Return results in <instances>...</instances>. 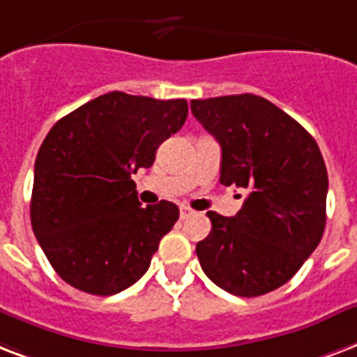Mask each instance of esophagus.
<instances>
[{"instance_id": "obj_1", "label": "esophagus", "mask_w": 357, "mask_h": 357, "mask_svg": "<svg viewBox=\"0 0 357 357\" xmlns=\"http://www.w3.org/2000/svg\"><path fill=\"white\" fill-rule=\"evenodd\" d=\"M192 214H193L192 208H188V206H181V218H182V220H186V218L192 216Z\"/></svg>"}]
</instances>
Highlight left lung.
<instances>
[{
    "label": "left lung",
    "instance_id": "left-lung-1",
    "mask_svg": "<svg viewBox=\"0 0 357 357\" xmlns=\"http://www.w3.org/2000/svg\"><path fill=\"white\" fill-rule=\"evenodd\" d=\"M192 113L222 147L223 186L248 188L236 216L206 212L197 242L203 272L234 296L284 284L317 250L326 227L328 171L313 135L257 95L192 100Z\"/></svg>",
    "mask_w": 357,
    "mask_h": 357
}]
</instances>
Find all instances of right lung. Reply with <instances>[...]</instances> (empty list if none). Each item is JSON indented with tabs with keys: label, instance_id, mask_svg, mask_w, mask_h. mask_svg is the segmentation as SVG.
I'll return each mask as SVG.
<instances>
[{
	"label": "right lung",
	"instance_id": "add662e5",
	"mask_svg": "<svg viewBox=\"0 0 357 357\" xmlns=\"http://www.w3.org/2000/svg\"><path fill=\"white\" fill-rule=\"evenodd\" d=\"M188 102L113 91L52 126L35 160L31 227L59 278L112 296L149 270L178 220L169 201L143 208L132 175L186 123Z\"/></svg>",
	"mask_w": 357,
	"mask_h": 357
}]
</instances>
